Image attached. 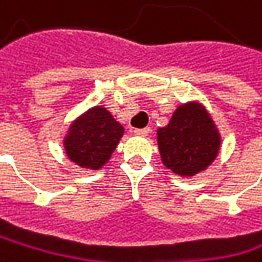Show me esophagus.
<instances>
[{
    "label": "esophagus",
    "instance_id": "obj_1",
    "mask_svg": "<svg viewBox=\"0 0 262 262\" xmlns=\"http://www.w3.org/2000/svg\"><path fill=\"white\" fill-rule=\"evenodd\" d=\"M133 133H134L136 136H148V134L151 133V129H149V128H136Z\"/></svg>",
    "mask_w": 262,
    "mask_h": 262
}]
</instances>
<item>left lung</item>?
Wrapping results in <instances>:
<instances>
[{
  "label": "left lung",
  "instance_id": "obj_1",
  "mask_svg": "<svg viewBox=\"0 0 262 262\" xmlns=\"http://www.w3.org/2000/svg\"><path fill=\"white\" fill-rule=\"evenodd\" d=\"M159 151L167 168L179 176H194L207 168L219 151V134L201 105L176 110L170 123L157 131Z\"/></svg>",
  "mask_w": 262,
  "mask_h": 262
}]
</instances>
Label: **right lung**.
Masks as SVG:
<instances>
[{"instance_id": "1", "label": "right lung", "mask_w": 262, "mask_h": 262, "mask_svg": "<svg viewBox=\"0 0 262 262\" xmlns=\"http://www.w3.org/2000/svg\"><path fill=\"white\" fill-rule=\"evenodd\" d=\"M122 136V125L105 108H94L72 123L66 151L77 165L99 170L111 157Z\"/></svg>"}]
</instances>
